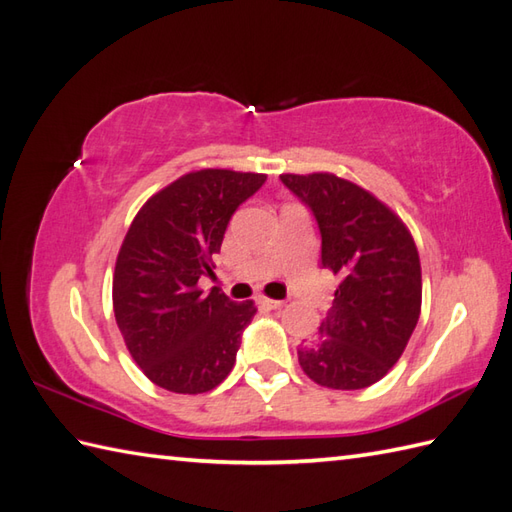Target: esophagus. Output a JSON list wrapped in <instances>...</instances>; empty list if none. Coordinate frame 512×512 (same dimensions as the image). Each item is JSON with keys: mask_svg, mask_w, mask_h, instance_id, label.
<instances>
[{"mask_svg": "<svg viewBox=\"0 0 512 512\" xmlns=\"http://www.w3.org/2000/svg\"><path fill=\"white\" fill-rule=\"evenodd\" d=\"M259 303H262V306L268 308V310H281V308H284V301L268 299V297H259Z\"/></svg>", "mask_w": 512, "mask_h": 512, "instance_id": "34e87169", "label": "esophagus"}]
</instances>
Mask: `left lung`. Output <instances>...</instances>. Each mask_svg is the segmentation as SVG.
I'll return each mask as SVG.
<instances>
[{
  "mask_svg": "<svg viewBox=\"0 0 512 512\" xmlns=\"http://www.w3.org/2000/svg\"><path fill=\"white\" fill-rule=\"evenodd\" d=\"M319 222L321 262L339 277L319 334L299 365L330 389L378 383L405 352L422 306L420 257L407 224L361 184L317 173H281Z\"/></svg>",
  "mask_w": 512,
  "mask_h": 512,
  "instance_id": "left-lung-1",
  "label": "left lung"
}]
</instances>
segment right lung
Returning <instances> with one entry per match:
<instances>
[{
	"mask_svg": "<svg viewBox=\"0 0 512 512\" xmlns=\"http://www.w3.org/2000/svg\"><path fill=\"white\" fill-rule=\"evenodd\" d=\"M266 173L189 171L140 206L118 250L112 303L129 354L151 383L204 394L231 374L255 301L235 303L198 281L211 275L235 209Z\"/></svg>",
	"mask_w": 512,
	"mask_h": 512,
	"instance_id": "add662e5",
	"label": "right lung"
}]
</instances>
